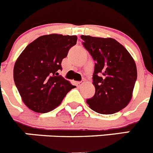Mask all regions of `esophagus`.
Here are the masks:
<instances>
[{"label":"esophagus","mask_w":153,"mask_h":153,"mask_svg":"<svg viewBox=\"0 0 153 153\" xmlns=\"http://www.w3.org/2000/svg\"><path fill=\"white\" fill-rule=\"evenodd\" d=\"M83 83H84V82H83V81H78V82H76V86H77L80 87V86H82Z\"/></svg>","instance_id":"obj_1"}]
</instances>
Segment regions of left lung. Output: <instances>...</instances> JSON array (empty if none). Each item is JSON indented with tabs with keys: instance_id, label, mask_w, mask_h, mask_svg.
I'll use <instances>...</instances> for the list:
<instances>
[{
	"instance_id": "obj_1",
	"label": "left lung",
	"mask_w": 153,
	"mask_h": 153,
	"mask_svg": "<svg viewBox=\"0 0 153 153\" xmlns=\"http://www.w3.org/2000/svg\"><path fill=\"white\" fill-rule=\"evenodd\" d=\"M85 49L95 61L93 83L95 94L86 100L90 109L101 114H113L128 105L137 79L133 58L113 38L82 35Z\"/></svg>"
}]
</instances>
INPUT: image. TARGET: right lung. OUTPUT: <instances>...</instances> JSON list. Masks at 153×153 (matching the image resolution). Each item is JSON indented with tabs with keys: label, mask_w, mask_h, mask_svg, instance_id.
I'll return each mask as SVG.
<instances>
[{
	"label": "right lung",
	"mask_w": 153,
	"mask_h": 153,
	"mask_svg": "<svg viewBox=\"0 0 153 153\" xmlns=\"http://www.w3.org/2000/svg\"><path fill=\"white\" fill-rule=\"evenodd\" d=\"M76 36L44 35L28 44L13 67V79L23 102L31 110L45 113L57 107L71 83L58 75Z\"/></svg>",
	"instance_id": "1"
}]
</instances>
